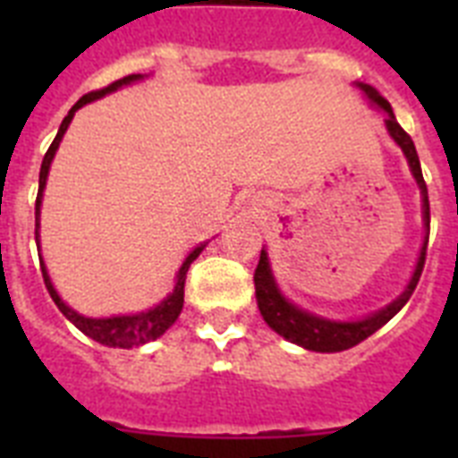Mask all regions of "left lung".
<instances>
[{"label": "left lung", "mask_w": 458, "mask_h": 458, "mask_svg": "<svg viewBox=\"0 0 458 458\" xmlns=\"http://www.w3.org/2000/svg\"><path fill=\"white\" fill-rule=\"evenodd\" d=\"M359 88L363 89V95L369 97L370 102L380 106V109L387 114L385 118V125H387V132L390 138L402 147L406 161H409V168H411L413 178L420 187V199H423V225H426V240H423V247H420L419 264L413 268V276L409 280V285L397 300L387 304L380 311L370 313L361 320H330L320 318L316 313H309L300 306H294L293 301H287L283 294H280L278 285H276V278L271 273V264H268V254L266 250H261V257H259V266L254 271V287H257V304L259 311L264 316V320L276 330L278 335H283L285 340L294 342L304 349H311V352H344L349 347H356L359 342H363L366 337L380 330V327L387 323V320L394 316V313L402 309V306L409 301V297L413 294L416 285H419L420 273H423V264H426V250H428V235H430V201H428V187L426 180H423V173H420V161L419 154H416V147H413V140L404 132V128L397 123V118L392 114L390 102L380 97L370 85H363V82H356Z\"/></svg>", "instance_id": "left-lung-1"}]
</instances>
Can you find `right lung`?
<instances>
[{
    "mask_svg": "<svg viewBox=\"0 0 458 458\" xmlns=\"http://www.w3.org/2000/svg\"><path fill=\"white\" fill-rule=\"evenodd\" d=\"M142 78H145V75H140V73L125 75V78H121V81L111 82L109 88L88 92V95L81 97V99L73 104V109L68 111V116L61 121L59 132H56V138H54V142L49 145V149H47L45 158H42V168H39V190H38V201H35V240H38V244H39V233H38L39 207H42V192H45V185H47V173H49L52 158L54 154H56V149H59V142L61 138H64V132H66L68 123L73 121L75 111L81 109V106H85V104L95 102V99H99V97L109 95V92H114V89L123 88V85L142 81ZM204 247H207V244H199V247H194V250L187 254V259L182 261V266H180L178 276H175V287H173V293L168 294L161 304H157L154 309H149V311L132 313V316H111V318H88V316H81V313L73 311L66 301L61 300L59 293L54 290L52 280H49V276H47L45 261H39V268H42V278H45V285L47 290H49V297L54 300V304L59 306V311L64 313V316H66V318L71 320L78 330H81V333H85L88 337L99 342V344H106V347L131 349V347H140V344H147V342L157 340V337H161V335H164L173 323H175V318H178L180 311H182V301H185L187 268H190V264H192L194 259L199 257Z\"/></svg>",
    "mask_w": 458,
    "mask_h": 458,
    "instance_id": "1",
    "label": "right lung"
}]
</instances>
